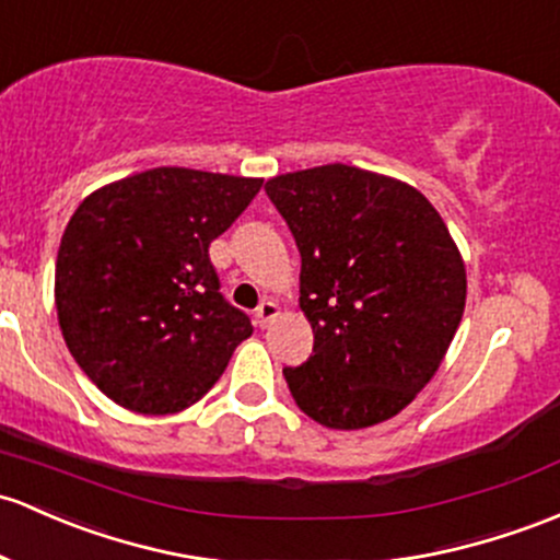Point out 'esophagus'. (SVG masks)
Here are the masks:
<instances>
[{
  "mask_svg": "<svg viewBox=\"0 0 560 560\" xmlns=\"http://www.w3.org/2000/svg\"><path fill=\"white\" fill-rule=\"evenodd\" d=\"M278 315H280L278 302H272V299H264V302L258 304V310H256V323L261 328H267L269 323H272Z\"/></svg>",
  "mask_w": 560,
  "mask_h": 560,
  "instance_id": "obj_1",
  "label": "esophagus"
}]
</instances>
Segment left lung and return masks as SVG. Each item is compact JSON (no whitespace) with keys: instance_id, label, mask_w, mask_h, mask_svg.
Returning a JSON list of instances; mask_svg holds the SVG:
<instances>
[{"instance_id":"left-lung-1","label":"left lung","mask_w":560,"mask_h":560,"mask_svg":"<svg viewBox=\"0 0 560 560\" xmlns=\"http://www.w3.org/2000/svg\"><path fill=\"white\" fill-rule=\"evenodd\" d=\"M302 254L310 360L285 369L293 400L330 430L400 413L435 376L467 299L465 258L419 189L354 165L269 178Z\"/></svg>"}]
</instances>
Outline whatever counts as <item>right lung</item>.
Masks as SVG:
<instances>
[{
  "label": "right lung",
  "mask_w": 560,
  "mask_h": 560,
  "mask_svg": "<svg viewBox=\"0 0 560 560\" xmlns=\"http://www.w3.org/2000/svg\"><path fill=\"white\" fill-rule=\"evenodd\" d=\"M261 184L152 167L90 191L74 210L56 258L58 326L117 406L149 417L184 411L254 334L219 293L208 248Z\"/></svg>",
  "instance_id": "add662e5"
}]
</instances>
